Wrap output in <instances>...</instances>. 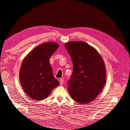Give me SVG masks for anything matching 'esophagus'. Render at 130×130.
Wrapping results in <instances>:
<instances>
[{
    "instance_id": "1",
    "label": "esophagus",
    "mask_w": 130,
    "mask_h": 130,
    "mask_svg": "<svg viewBox=\"0 0 130 130\" xmlns=\"http://www.w3.org/2000/svg\"><path fill=\"white\" fill-rule=\"evenodd\" d=\"M60 84L61 85H62L63 84V80L62 79V78H61V79L60 80Z\"/></svg>"
}]
</instances>
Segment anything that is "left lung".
Listing matches in <instances>:
<instances>
[{
    "label": "left lung",
    "instance_id": "8db88e82",
    "mask_svg": "<svg viewBox=\"0 0 130 130\" xmlns=\"http://www.w3.org/2000/svg\"><path fill=\"white\" fill-rule=\"evenodd\" d=\"M64 46L73 64L67 88L70 95L80 104H88L95 99L106 84L104 61L98 51L85 42H68Z\"/></svg>",
    "mask_w": 130,
    "mask_h": 130
}]
</instances>
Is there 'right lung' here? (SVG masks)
<instances>
[{"label":"right lung","instance_id":"right-lung-1","mask_svg":"<svg viewBox=\"0 0 130 130\" xmlns=\"http://www.w3.org/2000/svg\"><path fill=\"white\" fill-rule=\"evenodd\" d=\"M56 42L42 43L32 49L23 60L19 70V80L27 96L42 100L59 85L54 77L49 58L58 48Z\"/></svg>","mask_w":130,"mask_h":130}]
</instances>
